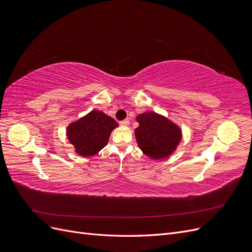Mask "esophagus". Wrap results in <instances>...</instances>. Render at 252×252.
I'll return each instance as SVG.
<instances>
[{"label": "esophagus", "instance_id": "1", "mask_svg": "<svg viewBox=\"0 0 252 252\" xmlns=\"http://www.w3.org/2000/svg\"><path fill=\"white\" fill-rule=\"evenodd\" d=\"M120 124H121L122 126H127V125H129V120H128V119H126V120L121 121V122H120Z\"/></svg>", "mask_w": 252, "mask_h": 252}]
</instances>
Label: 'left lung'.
Listing matches in <instances>:
<instances>
[{"label": "left lung", "instance_id": "left-lung-1", "mask_svg": "<svg viewBox=\"0 0 252 252\" xmlns=\"http://www.w3.org/2000/svg\"><path fill=\"white\" fill-rule=\"evenodd\" d=\"M139 127L134 135L143 154L154 159L169 157L182 140L180 127L156 112H145L136 117Z\"/></svg>", "mask_w": 252, "mask_h": 252}]
</instances>
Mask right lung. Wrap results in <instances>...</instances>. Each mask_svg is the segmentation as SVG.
<instances>
[{
    "mask_svg": "<svg viewBox=\"0 0 252 252\" xmlns=\"http://www.w3.org/2000/svg\"><path fill=\"white\" fill-rule=\"evenodd\" d=\"M118 123L107 114L93 110L67 127V138L81 157L96 155L108 143L111 131Z\"/></svg>",
    "mask_w": 252,
    "mask_h": 252,
    "instance_id": "right-lung-1",
    "label": "right lung"
}]
</instances>
